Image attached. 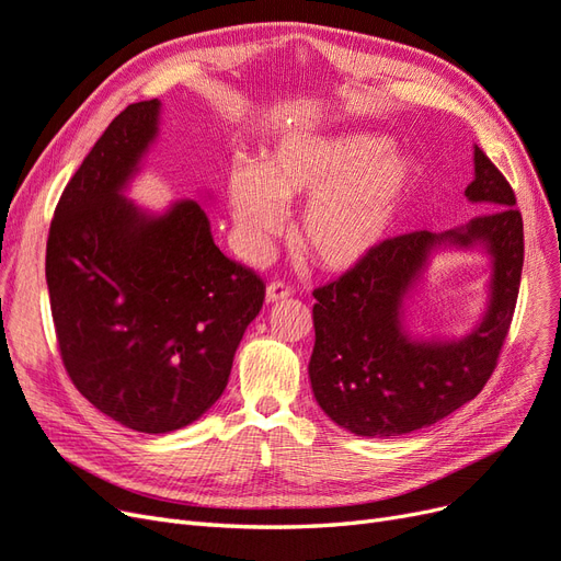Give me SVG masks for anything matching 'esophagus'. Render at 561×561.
<instances>
[{"label":"esophagus","instance_id":"esophagus-1","mask_svg":"<svg viewBox=\"0 0 561 561\" xmlns=\"http://www.w3.org/2000/svg\"><path fill=\"white\" fill-rule=\"evenodd\" d=\"M290 295H293V287H290V285H285V283H280V280L268 283V287H266V301H268V304L280 301V299H287Z\"/></svg>","mask_w":561,"mask_h":561}]
</instances>
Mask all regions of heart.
Returning a JSON list of instances; mask_svg holds the SVG:
<instances>
[{"mask_svg":"<svg viewBox=\"0 0 561 561\" xmlns=\"http://www.w3.org/2000/svg\"><path fill=\"white\" fill-rule=\"evenodd\" d=\"M412 175V161L379 135H297L260 168H236L229 201L250 250H264L283 229V203L307 201L297 227L299 245L320 268L339 274L386 241Z\"/></svg>","mask_w":561,"mask_h":561,"instance_id":"1","label":"heart"}]
</instances>
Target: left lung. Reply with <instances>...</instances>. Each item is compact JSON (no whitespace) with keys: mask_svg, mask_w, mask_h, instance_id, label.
<instances>
[{"mask_svg":"<svg viewBox=\"0 0 561 561\" xmlns=\"http://www.w3.org/2000/svg\"><path fill=\"white\" fill-rule=\"evenodd\" d=\"M466 196L491 213L445 233L386 239L365 262L313 290V396L322 412L355 435L426 428L470 402L496 369L519 293L524 225L513 186L480 147ZM439 244H482L495 264L485 318L454 343L412 340L401 325L403 299Z\"/></svg>","mask_w":561,"mask_h":561,"instance_id":"8db88e82","label":"left lung"}]
</instances>
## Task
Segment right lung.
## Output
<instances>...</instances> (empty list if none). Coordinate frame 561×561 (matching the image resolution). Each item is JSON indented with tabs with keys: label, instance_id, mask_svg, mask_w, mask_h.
Wrapping results in <instances>:
<instances>
[{
	"label": "right lung",
	"instance_id": "obj_1",
	"mask_svg": "<svg viewBox=\"0 0 561 561\" xmlns=\"http://www.w3.org/2000/svg\"><path fill=\"white\" fill-rule=\"evenodd\" d=\"M159 100L128 105L67 182L46 285L62 365L95 410L138 433L190 426L225 393L266 285L213 241L196 201L149 215L124 196L159 133Z\"/></svg>",
	"mask_w": 561,
	"mask_h": 561
}]
</instances>
